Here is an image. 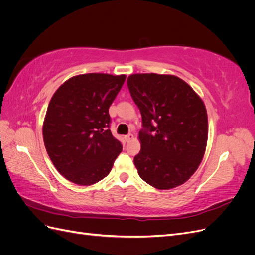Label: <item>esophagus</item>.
Here are the masks:
<instances>
[{
    "label": "esophagus",
    "instance_id": "34e87169",
    "mask_svg": "<svg viewBox=\"0 0 255 255\" xmlns=\"http://www.w3.org/2000/svg\"><path fill=\"white\" fill-rule=\"evenodd\" d=\"M125 138H126V140L128 142V141H130L134 138V135L133 134H128V135H126L125 136Z\"/></svg>",
    "mask_w": 255,
    "mask_h": 255
}]
</instances>
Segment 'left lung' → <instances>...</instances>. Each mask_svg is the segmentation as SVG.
I'll return each mask as SVG.
<instances>
[{
  "mask_svg": "<svg viewBox=\"0 0 255 255\" xmlns=\"http://www.w3.org/2000/svg\"><path fill=\"white\" fill-rule=\"evenodd\" d=\"M128 87L142 117L141 149L134 157L138 174L157 189L182 185L196 172L205 152L203 101L174 75L132 74Z\"/></svg>",
  "mask_w": 255,
  "mask_h": 255,
  "instance_id": "left-lung-1",
  "label": "left lung"
}]
</instances>
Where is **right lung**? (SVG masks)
Here are the masks:
<instances>
[{
  "label": "right lung",
  "instance_id": "obj_1",
  "mask_svg": "<svg viewBox=\"0 0 255 255\" xmlns=\"http://www.w3.org/2000/svg\"><path fill=\"white\" fill-rule=\"evenodd\" d=\"M126 78L76 75L53 95L43 122V141L53 165L70 182L88 186L101 181L122 151L110 129L109 109Z\"/></svg>",
  "mask_w": 255,
  "mask_h": 255
}]
</instances>
